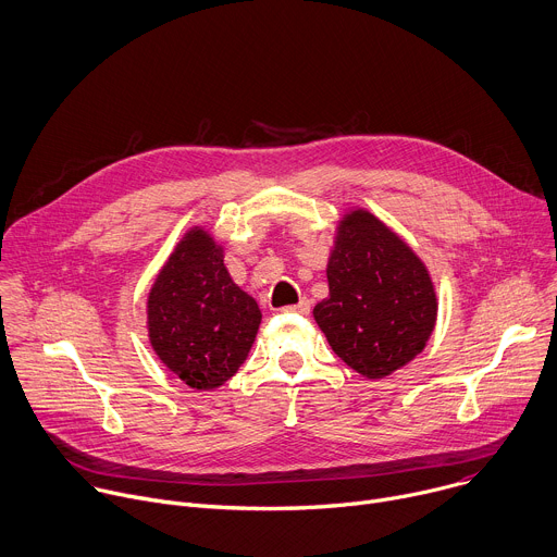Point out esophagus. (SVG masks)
<instances>
[{
	"label": "esophagus",
	"mask_w": 557,
	"mask_h": 557,
	"mask_svg": "<svg viewBox=\"0 0 557 557\" xmlns=\"http://www.w3.org/2000/svg\"><path fill=\"white\" fill-rule=\"evenodd\" d=\"M284 312H288V314H308L310 312V299H299L295 306H286V308H282Z\"/></svg>",
	"instance_id": "obj_1"
}]
</instances>
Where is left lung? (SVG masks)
<instances>
[{
	"label": "left lung",
	"mask_w": 557,
	"mask_h": 557,
	"mask_svg": "<svg viewBox=\"0 0 557 557\" xmlns=\"http://www.w3.org/2000/svg\"><path fill=\"white\" fill-rule=\"evenodd\" d=\"M325 275L330 295L312 314L354 372L385 379L426 347L437 321L429 269L372 212L343 214Z\"/></svg>",
	"instance_id": "obj_1"
}]
</instances>
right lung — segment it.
<instances>
[{"label": "right lung", "mask_w": 557, "mask_h": 557, "mask_svg": "<svg viewBox=\"0 0 557 557\" xmlns=\"http://www.w3.org/2000/svg\"><path fill=\"white\" fill-rule=\"evenodd\" d=\"M146 314L159 360L201 392L238 372L262 321L256 299L230 277L223 247L203 227L185 234L157 273Z\"/></svg>", "instance_id": "obj_1"}]
</instances>
